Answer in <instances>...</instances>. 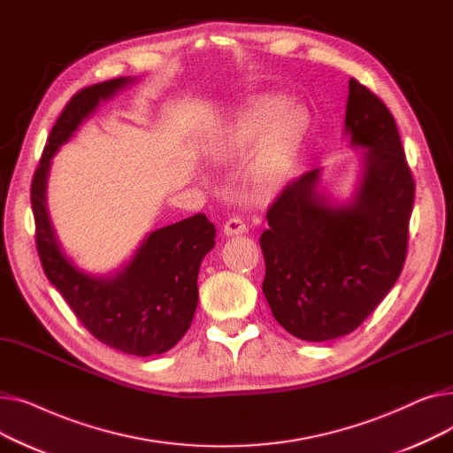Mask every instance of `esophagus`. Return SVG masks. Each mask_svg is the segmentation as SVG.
I'll return each instance as SVG.
<instances>
[{"label":"esophagus","mask_w":453,"mask_h":453,"mask_svg":"<svg viewBox=\"0 0 453 453\" xmlns=\"http://www.w3.org/2000/svg\"><path fill=\"white\" fill-rule=\"evenodd\" d=\"M224 234L226 236H233V234H242V233H248V227H246V222L242 219H229L226 224H224Z\"/></svg>","instance_id":"esophagus-1"}]
</instances>
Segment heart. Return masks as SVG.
Masks as SVG:
<instances>
[{
	"instance_id": "b5f03b06",
	"label": "heart",
	"mask_w": 453,
	"mask_h": 453,
	"mask_svg": "<svg viewBox=\"0 0 453 453\" xmlns=\"http://www.w3.org/2000/svg\"><path fill=\"white\" fill-rule=\"evenodd\" d=\"M288 109V103L277 95H265L255 99L236 119L229 142L233 149H255L265 132L275 124L263 147L258 150L251 180L263 188L272 190L287 174L288 166L296 156L301 135L304 132L306 119L301 110Z\"/></svg>"
}]
</instances>
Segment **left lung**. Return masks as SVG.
<instances>
[{"mask_svg":"<svg viewBox=\"0 0 453 453\" xmlns=\"http://www.w3.org/2000/svg\"><path fill=\"white\" fill-rule=\"evenodd\" d=\"M345 132L364 150L352 202L332 205L319 169L292 180L268 207L260 234L263 292L275 321L304 342L358 328L396 282L408 255L415 181L395 117L376 95L349 81Z\"/></svg>","mask_w":453,"mask_h":453,"instance_id":"8db88e82","label":"left lung"}]
</instances>
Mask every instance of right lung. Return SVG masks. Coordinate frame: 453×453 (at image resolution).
<instances>
[{"label":"right lung","mask_w":453,"mask_h":453,"mask_svg":"<svg viewBox=\"0 0 453 453\" xmlns=\"http://www.w3.org/2000/svg\"><path fill=\"white\" fill-rule=\"evenodd\" d=\"M132 84L119 77L77 91L58 115L31 183L35 236L42 268L77 319L104 345L134 356L163 354L190 326L198 304V272L217 229L203 212L150 233L130 263L115 275L81 272L62 253L45 203L53 154L84 119Z\"/></svg>","instance_id":"right-lung-1"}]
</instances>
